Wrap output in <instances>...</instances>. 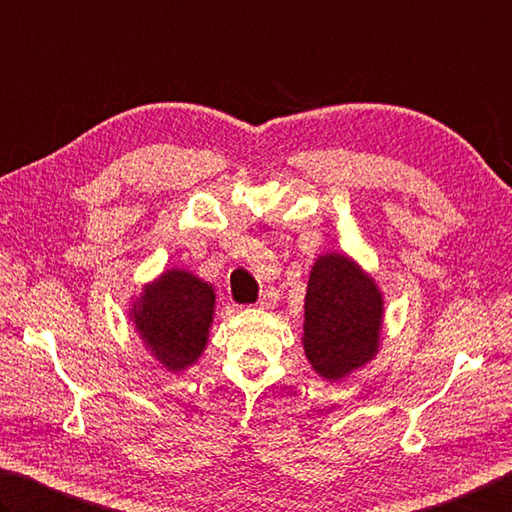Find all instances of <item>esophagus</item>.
<instances>
[{
    "label": "esophagus",
    "mask_w": 512,
    "mask_h": 512,
    "mask_svg": "<svg viewBox=\"0 0 512 512\" xmlns=\"http://www.w3.org/2000/svg\"><path fill=\"white\" fill-rule=\"evenodd\" d=\"M278 303V292L272 287V289H265L263 296L258 298V307H263V310H272V307Z\"/></svg>",
    "instance_id": "34e87169"
}]
</instances>
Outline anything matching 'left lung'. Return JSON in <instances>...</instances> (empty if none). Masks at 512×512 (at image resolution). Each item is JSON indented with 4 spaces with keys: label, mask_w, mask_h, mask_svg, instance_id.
Instances as JSON below:
<instances>
[{
    "label": "left lung",
    "mask_w": 512,
    "mask_h": 512,
    "mask_svg": "<svg viewBox=\"0 0 512 512\" xmlns=\"http://www.w3.org/2000/svg\"><path fill=\"white\" fill-rule=\"evenodd\" d=\"M383 301L372 278L352 260L327 254L316 260L305 296L303 345L323 379H343L368 363L379 347Z\"/></svg>",
    "instance_id": "1"
}]
</instances>
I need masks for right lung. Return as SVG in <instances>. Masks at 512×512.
<instances>
[{
    "label": "right lung",
    "instance_id": "1",
    "mask_svg": "<svg viewBox=\"0 0 512 512\" xmlns=\"http://www.w3.org/2000/svg\"><path fill=\"white\" fill-rule=\"evenodd\" d=\"M216 294L211 285L187 272L162 274L144 289L136 307V325L156 359L167 370H185L207 343Z\"/></svg>",
    "mask_w": 512,
    "mask_h": 512
}]
</instances>
